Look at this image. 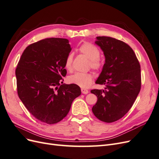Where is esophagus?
I'll return each instance as SVG.
<instances>
[{"label": "esophagus", "mask_w": 159, "mask_h": 159, "mask_svg": "<svg viewBox=\"0 0 159 159\" xmlns=\"http://www.w3.org/2000/svg\"><path fill=\"white\" fill-rule=\"evenodd\" d=\"M81 93L83 94H88L89 93V91L88 89H81Z\"/></svg>", "instance_id": "34e87169"}]
</instances>
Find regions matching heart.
Instances as JSON below:
<instances>
[{
    "mask_svg": "<svg viewBox=\"0 0 159 159\" xmlns=\"http://www.w3.org/2000/svg\"><path fill=\"white\" fill-rule=\"evenodd\" d=\"M79 50L80 52L90 60L89 66L91 68L98 71L102 68L103 63L99 57L101 52L97 46L91 43L86 42L81 45ZM72 61H73V54L70 53L67 56L64 63L65 68L69 71L72 70ZM68 80L70 84L77 85L83 88H87L89 87L92 83L93 75L91 73L76 72L70 75Z\"/></svg>",
    "mask_w": 159,
    "mask_h": 159,
    "instance_id": "b5f03b06",
    "label": "heart"
}]
</instances>
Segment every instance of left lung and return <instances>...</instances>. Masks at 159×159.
I'll return each mask as SVG.
<instances>
[{
	"label": "left lung",
	"mask_w": 159,
	"mask_h": 159,
	"mask_svg": "<svg viewBox=\"0 0 159 159\" xmlns=\"http://www.w3.org/2000/svg\"><path fill=\"white\" fill-rule=\"evenodd\" d=\"M96 38L105 62L95 83L105 88L91 91L98 98L92 111L100 121L112 123L122 118L135 101L141 87V66L126 43L111 37Z\"/></svg>",
	"instance_id": "8db88e82"
}]
</instances>
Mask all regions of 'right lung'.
Here are the masks:
<instances>
[{"label": "right lung", "mask_w": 159, "mask_h": 159, "mask_svg": "<svg viewBox=\"0 0 159 159\" xmlns=\"http://www.w3.org/2000/svg\"><path fill=\"white\" fill-rule=\"evenodd\" d=\"M71 50L68 39L46 38L26 47L18 63V97L33 116L44 123L61 121L81 95L78 85L62 84L67 74L65 60Z\"/></svg>", "instance_id": "obj_1"}]
</instances>
